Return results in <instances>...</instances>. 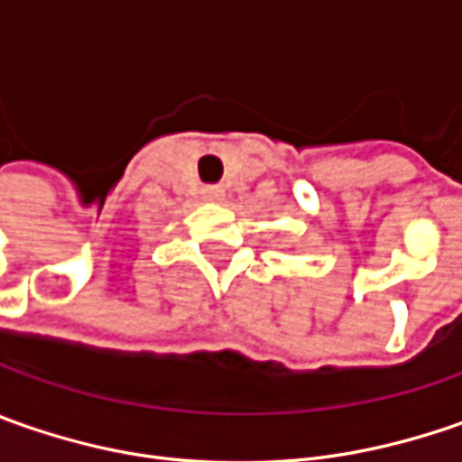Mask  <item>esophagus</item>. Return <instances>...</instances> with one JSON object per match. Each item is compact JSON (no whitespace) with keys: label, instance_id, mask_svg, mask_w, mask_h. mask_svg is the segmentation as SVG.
Listing matches in <instances>:
<instances>
[{"label":"esophagus","instance_id":"esophagus-1","mask_svg":"<svg viewBox=\"0 0 462 462\" xmlns=\"http://www.w3.org/2000/svg\"><path fill=\"white\" fill-rule=\"evenodd\" d=\"M203 200H208V203H218V200H223V189H218V187H205Z\"/></svg>","mask_w":462,"mask_h":462}]
</instances>
